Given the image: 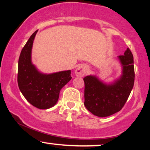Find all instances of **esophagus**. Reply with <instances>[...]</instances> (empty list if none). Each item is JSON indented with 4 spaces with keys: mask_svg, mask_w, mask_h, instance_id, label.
<instances>
[{
    "mask_svg": "<svg viewBox=\"0 0 150 150\" xmlns=\"http://www.w3.org/2000/svg\"><path fill=\"white\" fill-rule=\"evenodd\" d=\"M86 72H87V67L85 65H80L77 67V68L75 70V75L77 77H82L85 75Z\"/></svg>",
    "mask_w": 150,
    "mask_h": 150,
    "instance_id": "esophagus-1",
    "label": "esophagus"
}]
</instances>
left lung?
<instances>
[{
    "label": "left lung",
    "mask_w": 150,
    "mask_h": 150,
    "mask_svg": "<svg viewBox=\"0 0 150 150\" xmlns=\"http://www.w3.org/2000/svg\"><path fill=\"white\" fill-rule=\"evenodd\" d=\"M123 65V75L112 85H106L96 77L89 75L85 82V106L92 114L109 116L123 107L134 85L135 70L133 56L127 49L124 55L118 56Z\"/></svg>",
    "instance_id": "obj_1"
}]
</instances>
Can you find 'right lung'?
I'll use <instances>...</instances> for the list:
<instances>
[{"label":"right lung","mask_w":150,"mask_h":150,"mask_svg":"<svg viewBox=\"0 0 150 150\" xmlns=\"http://www.w3.org/2000/svg\"><path fill=\"white\" fill-rule=\"evenodd\" d=\"M35 31L20 53L18 61V83L24 97L32 106L47 109L57 102L62 87L71 80V71L44 75L36 69L31 61V52Z\"/></svg>","instance_id":"obj_1"}]
</instances>
